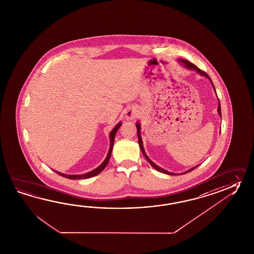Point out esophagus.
I'll use <instances>...</instances> for the list:
<instances>
[{"mask_svg":"<svg viewBox=\"0 0 254 254\" xmlns=\"http://www.w3.org/2000/svg\"><path fill=\"white\" fill-rule=\"evenodd\" d=\"M139 115V110L135 107H131L129 109H127V111L126 112V117L127 119H135L137 116Z\"/></svg>","mask_w":254,"mask_h":254,"instance_id":"34e87169","label":"esophagus"}]
</instances>
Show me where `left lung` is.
Returning a JSON list of instances; mask_svg holds the SVG:
<instances>
[{
  "instance_id": "8db88e82",
  "label": "left lung",
  "mask_w": 254,
  "mask_h": 254,
  "mask_svg": "<svg viewBox=\"0 0 254 254\" xmlns=\"http://www.w3.org/2000/svg\"><path fill=\"white\" fill-rule=\"evenodd\" d=\"M179 62L182 64L184 66H186L187 68H189V69H190V70H195L197 73H199L200 75H202V76H205V77H207V78H209V81L211 82V84H212V86H213V89H214L215 92V87L214 85H213V83H212V81H211V79L209 77V75L207 74V73H205V72H203L201 71L200 69H198V68L196 66V65H194L193 64H191L190 62H189V61H187V60H184V59H181V60H179ZM216 95H217V93H216ZM218 113L220 115V118H221V111H220V100H219V107H218ZM135 126H136V130H137V137H138V143H139V147H140L141 151L143 153V155L145 156V158L147 159V161L149 162V164L152 166L153 168L155 169H157L158 171L159 172H161V173H164V174H168V175H176L175 173H172V172H169L168 170H166V169H162V168H160V167H158V165H156V164L153 162L152 160L150 159V158H148L147 156V154L145 152V149H144V147H143V141H142V138H141L140 135V129H141V126L138 122H136L135 123ZM198 166V165H197ZM197 166H195V167H193L192 169H189V170H187L185 172H183V173H181V174H185V173H188V172H190V171H191L193 169H196ZM181 174H179V175H181Z\"/></svg>"
}]
</instances>
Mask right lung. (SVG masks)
I'll list each match as a JSON object with an SVG mask.
<instances>
[{
  "mask_svg": "<svg viewBox=\"0 0 254 254\" xmlns=\"http://www.w3.org/2000/svg\"><path fill=\"white\" fill-rule=\"evenodd\" d=\"M122 125L121 122H119V124L117 125L115 127H114L113 129L111 130V132H110V134H109V139H110V147H109V150H108V153H107V158H105V160L103 161V163L100 165V166H98L96 169H94V170H92L90 172H87V173H85V174H82V175H67V174H64V173H61V172H58V171H56L58 175L62 176L64 178H66V179H69V180H83V179H89V178H92V177H94V176L97 175V174H99L100 172H102L105 168L107 167V163H108V161H109V159H110V157H111V153H112V149H113L114 146V141H115V135L117 134V131L119 129V127H120V126Z\"/></svg>",
  "mask_w": 254,
  "mask_h": 254,
  "instance_id": "obj_1",
  "label": "right lung"
}]
</instances>
